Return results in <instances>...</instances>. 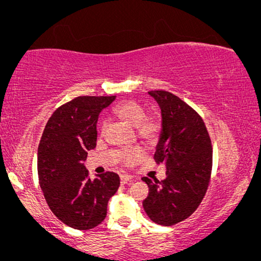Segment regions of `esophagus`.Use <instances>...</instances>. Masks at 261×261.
<instances>
[{"instance_id": "1", "label": "esophagus", "mask_w": 261, "mask_h": 261, "mask_svg": "<svg viewBox=\"0 0 261 261\" xmlns=\"http://www.w3.org/2000/svg\"><path fill=\"white\" fill-rule=\"evenodd\" d=\"M132 178H133V177L129 176V174H121V176H120L121 183H122V184H126V183H128V181H130Z\"/></svg>"}]
</instances>
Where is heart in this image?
<instances>
[{
  "label": "heart",
  "mask_w": 261,
  "mask_h": 261,
  "mask_svg": "<svg viewBox=\"0 0 261 261\" xmlns=\"http://www.w3.org/2000/svg\"><path fill=\"white\" fill-rule=\"evenodd\" d=\"M115 115L124 123L130 127L137 128V133L142 140L146 142H153L158 138L160 130V123L155 117L146 116V112L140 103L135 101H124L116 106L114 109ZM107 127L106 122H102L101 129L105 132ZM144 156V152L139 147H132L121 151V158L127 165H133L140 162Z\"/></svg>",
  "instance_id": "1"
}]
</instances>
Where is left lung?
<instances>
[{
    "label": "left lung",
    "mask_w": 261,
    "mask_h": 261,
    "mask_svg": "<svg viewBox=\"0 0 261 261\" xmlns=\"http://www.w3.org/2000/svg\"><path fill=\"white\" fill-rule=\"evenodd\" d=\"M159 105L162 130L155 147L156 163L166 167V178L142 177L148 185L144 209L153 222L173 226L197 209L208 189L213 148L202 117L176 95L148 91Z\"/></svg>",
    "instance_id": "obj_1"
}]
</instances>
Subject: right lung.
Listing matches in <instances>:
<instances>
[{"label": "right lung", "instance_id": "1", "mask_svg": "<svg viewBox=\"0 0 261 261\" xmlns=\"http://www.w3.org/2000/svg\"><path fill=\"white\" fill-rule=\"evenodd\" d=\"M115 96H80L59 107L46 123L38 147L39 183L49 209L74 229L98 226L120 187L114 172L89 177L83 162L96 147L98 115Z\"/></svg>", "mask_w": 261, "mask_h": 261}]
</instances>
